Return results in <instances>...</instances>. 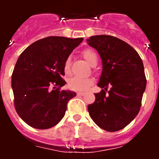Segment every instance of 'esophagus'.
<instances>
[{"mask_svg": "<svg viewBox=\"0 0 159 159\" xmlns=\"http://www.w3.org/2000/svg\"><path fill=\"white\" fill-rule=\"evenodd\" d=\"M77 95L78 96H84V92H77Z\"/></svg>", "mask_w": 159, "mask_h": 159, "instance_id": "esophagus-1", "label": "esophagus"}]
</instances>
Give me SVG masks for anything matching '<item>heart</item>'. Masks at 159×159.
<instances>
[{"instance_id":"1","label":"heart","mask_w":159,"mask_h":159,"mask_svg":"<svg viewBox=\"0 0 159 159\" xmlns=\"http://www.w3.org/2000/svg\"><path fill=\"white\" fill-rule=\"evenodd\" d=\"M83 57L92 66L97 64V56L95 52L91 49H87L83 52ZM64 72L70 73L71 71V58L67 57L64 64ZM93 84V80L91 78H81V77H71L67 81V86L69 89L76 92H85Z\"/></svg>"}]
</instances>
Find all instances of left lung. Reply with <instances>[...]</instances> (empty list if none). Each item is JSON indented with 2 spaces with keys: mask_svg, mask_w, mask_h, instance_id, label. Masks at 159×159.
Segmentation results:
<instances>
[{
  "mask_svg": "<svg viewBox=\"0 0 159 159\" xmlns=\"http://www.w3.org/2000/svg\"><path fill=\"white\" fill-rule=\"evenodd\" d=\"M87 42L96 49L102 60L98 86L103 88L95 94V102L88 105L89 115L107 131L122 130L136 117L141 107L147 86L142 59L130 44L115 36H93Z\"/></svg>",
  "mask_w": 159,
  "mask_h": 159,
  "instance_id": "1",
  "label": "left lung"
}]
</instances>
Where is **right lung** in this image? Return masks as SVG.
<instances>
[{"label": "right lung", "instance_id": "right-lung-1", "mask_svg": "<svg viewBox=\"0 0 159 159\" xmlns=\"http://www.w3.org/2000/svg\"><path fill=\"white\" fill-rule=\"evenodd\" d=\"M84 38L48 36L20 55L12 74L14 106L30 127L48 129L63 119L75 92L60 90L66 84L64 64Z\"/></svg>", "mask_w": 159, "mask_h": 159}]
</instances>
